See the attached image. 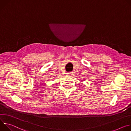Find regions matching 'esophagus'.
<instances>
[{
    "instance_id": "esophagus-1",
    "label": "esophagus",
    "mask_w": 131,
    "mask_h": 131,
    "mask_svg": "<svg viewBox=\"0 0 131 131\" xmlns=\"http://www.w3.org/2000/svg\"><path fill=\"white\" fill-rule=\"evenodd\" d=\"M68 75H70V74H71V72H69V73H67Z\"/></svg>"
}]
</instances>
